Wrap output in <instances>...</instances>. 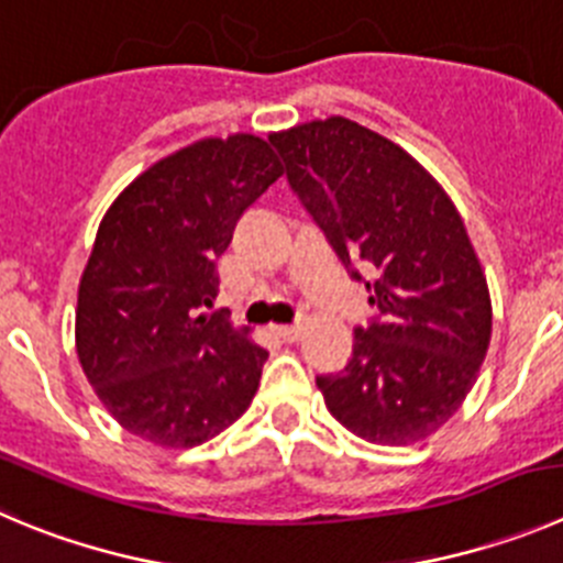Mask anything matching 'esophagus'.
Here are the masks:
<instances>
[{"label": "esophagus", "instance_id": "esophagus-1", "mask_svg": "<svg viewBox=\"0 0 563 563\" xmlns=\"http://www.w3.org/2000/svg\"><path fill=\"white\" fill-rule=\"evenodd\" d=\"M277 339H283L286 344H294V341L302 339V328L299 324H280V328H275Z\"/></svg>", "mask_w": 563, "mask_h": 563}]
</instances>
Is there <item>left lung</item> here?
<instances>
[{"label": "left lung", "instance_id": "obj_1", "mask_svg": "<svg viewBox=\"0 0 563 563\" xmlns=\"http://www.w3.org/2000/svg\"><path fill=\"white\" fill-rule=\"evenodd\" d=\"M294 188L377 317L319 375L328 411L372 444H413L470 394L492 339L486 275L461 213L402 146L330 115L272 135Z\"/></svg>", "mask_w": 563, "mask_h": 563}]
</instances>
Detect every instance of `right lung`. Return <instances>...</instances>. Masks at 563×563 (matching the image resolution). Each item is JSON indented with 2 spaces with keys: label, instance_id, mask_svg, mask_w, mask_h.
<instances>
[{
  "label": "right lung",
  "instance_id": "right-lung-1",
  "mask_svg": "<svg viewBox=\"0 0 563 563\" xmlns=\"http://www.w3.org/2000/svg\"><path fill=\"white\" fill-rule=\"evenodd\" d=\"M280 175L272 141L202 139L135 177L99 222L77 291V358L133 435L197 448L250 408L269 353L205 308L235 222Z\"/></svg>",
  "mask_w": 563,
  "mask_h": 563
}]
</instances>
